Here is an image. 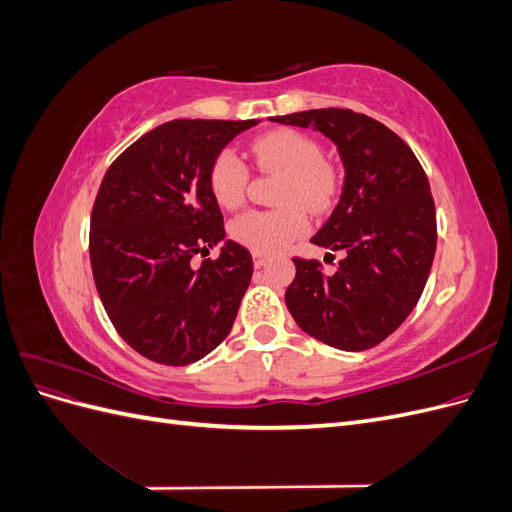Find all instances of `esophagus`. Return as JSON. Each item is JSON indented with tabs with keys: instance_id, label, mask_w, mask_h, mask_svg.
<instances>
[{
	"instance_id": "esophagus-1",
	"label": "esophagus",
	"mask_w": 512,
	"mask_h": 512,
	"mask_svg": "<svg viewBox=\"0 0 512 512\" xmlns=\"http://www.w3.org/2000/svg\"><path fill=\"white\" fill-rule=\"evenodd\" d=\"M267 260H269V256H267V254H260V252H254V267H256V269H260V267H265V265H267Z\"/></svg>"
}]
</instances>
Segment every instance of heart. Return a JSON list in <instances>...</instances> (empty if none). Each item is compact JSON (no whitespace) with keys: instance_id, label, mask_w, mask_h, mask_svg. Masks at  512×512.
Listing matches in <instances>:
<instances>
[{"instance_id":"heart-1","label":"heart","mask_w":512,"mask_h":512,"mask_svg":"<svg viewBox=\"0 0 512 512\" xmlns=\"http://www.w3.org/2000/svg\"><path fill=\"white\" fill-rule=\"evenodd\" d=\"M252 158L262 173L280 175L275 209H254L230 222V237L260 254H275L301 239L309 230L312 213L329 211L337 198L339 177L331 162L322 158L316 138L292 128H275L254 138ZM250 168L232 149H222L209 166V190L215 203L237 209L245 200Z\"/></svg>"}]
</instances>
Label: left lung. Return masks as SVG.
Instances as JSON below:
<instances>
[{"instance_id":"left-lung-1","label":"left lung","mask_w":512,"mask_h":512,"mask_svg":"<svg viewBox=\"0 0 512 512\" xmlns=\"http://www.w3.org/2000/svg\"><path fill=\"white\" fill-rule=\"evenodd\" d=\"M271 119L329 136L346 168L342 198L312 239L346 256L331 275L320 260L292 258L290 314L333 348H374L416 307L436 254V205L425 170L393 130L350 108Z\"/></svg>"}]
</instances>
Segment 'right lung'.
Masks as SVG:
<instances>
[{"instance_id": "obj_1", "label": "right lung", "mask_w": 512, "mask_h": 512, "mask_svg": "<svg viewBox=\"0 0 512 512\" xmlns=\"http://www.w3.org/2000/svg\"><path fill=\"white\" fill-rule=\"evenodd\" d=\"M256 119H175L108 166L89 228L96 288L113 327L145 359L190 365L218 348L250 286L252 254L224 239L213 158Z\"/></svg>"}]
</instances>
